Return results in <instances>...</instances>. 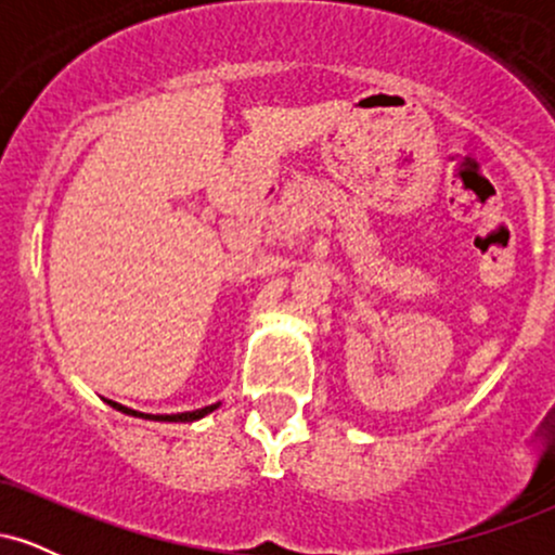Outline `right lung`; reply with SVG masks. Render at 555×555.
Wrapping results in <instances>:
<instances>
[{"label": "right lung", "mask_w": 555, "mask_h": 555, "mask_svg": "<svg viewBox=\"0 0 555 555\" xmlns=\"http://www.w3.org/2000/svg\"><path fill=\"white\" fill-rule=\"evenodd\" d=\"M114 410L125 412V415H132V417H145V420H158V423H193V420H201L203 415H208V412H214L219 404H211V406H203V410H193V412H177V415H143V412H135L130 410V406H122L117 404V401H109Z\"/></svg>", "instance_id": "add662e5"}]
</instances>
